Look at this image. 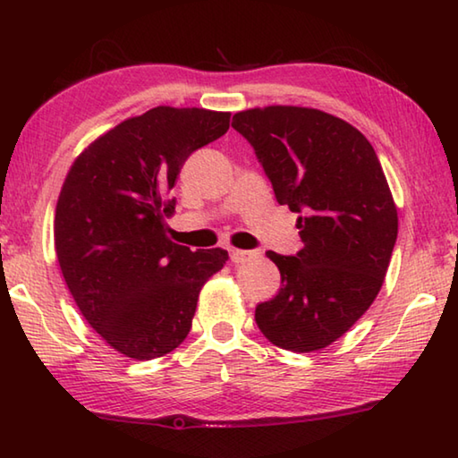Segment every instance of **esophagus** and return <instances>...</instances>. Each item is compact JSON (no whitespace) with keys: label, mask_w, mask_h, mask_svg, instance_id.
Segmentation results:
<instances>
[{"label":"esophagus","mask_w":458,"mask_h":458,"mask_svg":"<svg viewBox=\"0 0 458 458\" xmlns=\"http://www.w3.org/2000/svg\"><path fill=\"white\" fill-rule=\"evenodd\" d=\"M257 257H260L259 250H240V248H230V260L234 262V265H240V262H248Z\"/></svg>","instance_id":"34e87169"}]
</instances>
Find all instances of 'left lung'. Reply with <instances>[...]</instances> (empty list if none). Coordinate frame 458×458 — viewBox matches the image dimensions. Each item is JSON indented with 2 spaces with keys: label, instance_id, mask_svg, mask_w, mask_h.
<instances>
[{
  "label": "left lung",
  "instance_id": "1",
  "mask_svg": "<svg viewBox=\"0 0 458 458\" xmlns=\"http://www.w3.org/2000/svg\"><path fill=\"white\" fill-rule=\"evenodd\" d=\"M232 127L254 147L278 204L299 214L305 244L297 257L267 252L283 284L257 305L254 319L276 347L323 350L382 289L398 236L384 169L358 129L317 108H248Z\"/></svg>",
  "mask_w": 458,
  "mask_h": 458
}]
</instances>
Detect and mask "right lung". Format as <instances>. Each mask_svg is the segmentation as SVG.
<instances>
[{
  "mask_svg": "<svg viewBox=\"0 0 458 458\" xmlns=\"http://www.w3.org/2000/svg\"><path fill=\"white\" fill-rule=\"evenodd\" d=\"M230 113L155 106L84 149L62 185L54 246L84 319L113 350L155 360L188 337L222 248L191 252L167 238L185 159L226 133Z\"/></svg>",
  "mask_w": 458,
  "mask_h": 458,
  "instance_id": "1",
  "label": "right lung"
}]
</instances>
